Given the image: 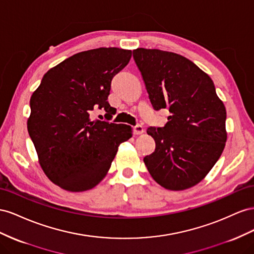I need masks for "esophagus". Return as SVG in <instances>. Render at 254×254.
Listing matches in <instances>:
<instances>
[{
  "instance_id": "1",
  "label": "esophagus",
  "mask_w": 254,
  "mask_h": 254,
  "mask_svg": "<svg viewBox=\"0 0 254 254\" xmlns=\"http://www.w3.org/2000/svg\"><path fill=\"white\" fill-rule=\"evenodd\" d=\"M134 135H141L144 133V128L141 126H136L133 127Z\"/></svg>"
}]
</instances>
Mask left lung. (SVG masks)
Instances as JSON below:
<instances>
[{
	"label": "left lung",
	"instance_id": "obj_1",
	"mask_svg": "<svg viewBox=\"0 0 254 254\" xmlns=\"http://www.w3.org/2000/svg\"><path fill=\"white\" fill-rule=\"evenodd\" d=\"M155 111L167 108L168 122L149 127L155 151L143 158L151 177L170 190L198 184L218 161L226 146L227 112L212 78L177 53L133 50Z\"/></svg>",
	"mask_w": 254,
	"mask_h": 254
}]
</instances>
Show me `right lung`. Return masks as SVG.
<instances>
[{
    "instance_id": "1",
    "label": "right lung",
    "mask_w": 254,
    "mask_h": 254,
    "mask_svg": "<svg viewBox=\"0 0 254 254\" xmlns=\"http://www.w3.org/2000/svg\"><path fill=\"white\" fill-rule=\"evenodd\" d=\"M131 50L99 48L64 60L43 75L31 97L27 131L46 176L64 190L85 191L110 170L132 127L91 120L99 108L112 119L107 102L113 77L128 64Z\"/></svg>"
}]
</instances>
